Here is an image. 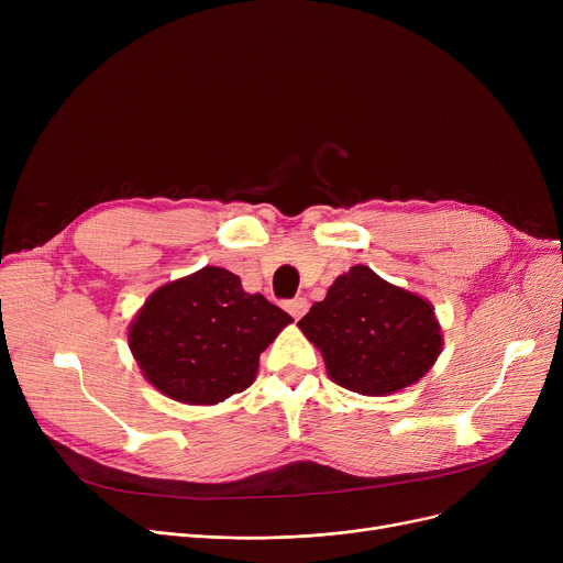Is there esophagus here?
Instances as JSON below:
<instances>
[{"label":"esophagus","mask_w":563,"mask_h":563,"mask_svg":"<svg viewBox=\"0 0 563 563\" xmlns=\"http://www.w3.org/2000/svg\"><path fill=\"white\" fill-rule=\"evenodd\" d=\"M285 310H287L294 319H301V317L308 312V299H303V297L291 299V301L285 303Z\"/></svg>","instance_id":"obj_1"}]
</instances>
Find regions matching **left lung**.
I'll list each match as a JSON object with an SVG mask.
<instances>
[{
	"mask_svg": "<svg viewBox=\"0 0 563 563\" xmlns=\"http://www.w3.org/2000/svg\"><path fill=\"white\" fill-rule=\"evenodd\" d=\"M299 329L321 351L338 386L369 397L412 386L442 349L433 306L365 264L338 276Z\"/></svg>",
	"mask_w": 563,
	"mask_h": 563,
	"instance_id": "8db88e82",
	"label": "left lung"
}]
</instances>
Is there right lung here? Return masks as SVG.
Listing matches in <instances>:
<instances>
[{"label": "right lung", "instance_id": "obj_1", "mask_svg": "<svg viewBox=\"0 0 563 563\" xmlns=\"http://www.w3.org/2000/svg\"><path fill=\"white\" fill-rule=\"evenodd\" d=\"M291 317L221 266L153 291L130 323V349L143 376L166 397L219 404L255 380L260 353Z\"/></svg>", "mask_w": 563, "mask_h": 563}]
</instances>
